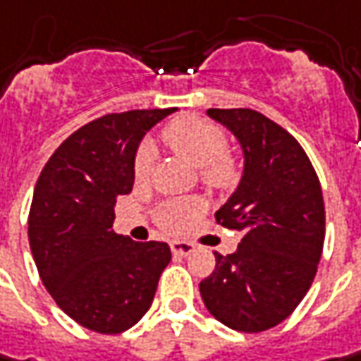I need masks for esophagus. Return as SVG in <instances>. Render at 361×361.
Wrapping results in <instances>:
<instances>
[{
	"mask_svg": "<svg viewBox=\"0 0 361 361\" xmlns=\"http://www.w3.org/2000/svg\"><path fill=\"white\" fill-rule=\"evenodd\" d=\"M169 245H171V252H173V255H181V257L190 255L193 250H195V245H193L192 242H181V240H173Z\"/></svg>",
	"mask_w": 361,
	"mask_h": 361,
	"instance_id": "1",
	"label": "esophagus"
}]
</instances>
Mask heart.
Masks as SVG:
<instances>
[{
    "mask_svg": "<svg viewBox=\"0 0 361 361\" xmlns=\"http://www.w3.org/2000/svg\"><path fill=\"white\" fill-rule=\"evenodd\" d=\"M164 143L169 149L188 161L195 169H202V180L212 188H230L240 178V169L235 159L226 154V135L216 123L200 118H178L169 121L161 133ZM156 152L152 145H142L135 164L133 176L135 181H145L154 168ZM195 212V205L169 204L159 212L161 228L173 231L181 228L183 219Z\"/></svg>",
    "mask_w": 361,
    "mask_h": 361,
    "instance_id": "b5f03b06",
    "label": "heart"
}]
</instances>
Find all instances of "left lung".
Masks as SVG:
<instances>
[{
    "mask_svg": "<svg viewBox=\"0 0 361 361\" xmlns=\"http://www.w3.org/2000/svg\"><path fill=\"white\" fill-rule=\"evenodd\" d=\"M235 135L242 180L216 212L219 226L242 233L233 254L216 252L200 283L209 314L245 334L281 324L304 300L324 250L326 209L316 171L288 131L254 109H207Z\"/></svg>",
    "mask_w": 361,
    "mask_h": 361,
    "instance_id": "1",
    "label": "left lung"
}]
</instances>
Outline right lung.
<instances>
[{"instance_id": "obj_1", "label": "right lung", "mask_w": 361, "mask_h": 361, "mask_svg": "<svg viewBox=\"0 0 361 361\" xmlns=\"http://www.w3.org/2000/svg\"><path fill=\"white\" fill-rule=\"evenodd\" d=\"M173 111L90 121L57 147L35 183L27 235L39 278L71 319L97 334L135 326L171 259L168 243L131 242L111 226L116 200L133 188L140 142Z\"/></svg>"}]
</instances>
